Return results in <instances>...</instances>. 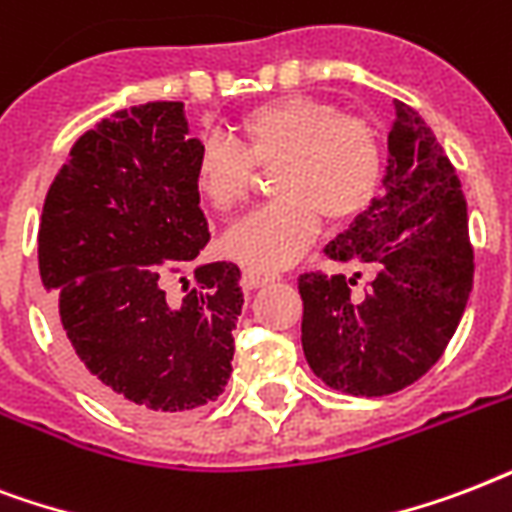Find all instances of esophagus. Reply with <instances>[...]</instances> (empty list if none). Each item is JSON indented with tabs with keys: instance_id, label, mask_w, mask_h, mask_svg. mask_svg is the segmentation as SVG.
I'll return each instance as SVG.
<instances>
[{
	"instance_id": "esophagus-1",
	"label": "esophagus",
	"mask_w": 512,
	"mask_h": 512,
	"mask_svg": "<svg viewBox=\"0 0 512 512\" xmlns=\"http://www.w3.org/2000/svg\"><path fill=\"white\" fill-rule=\"evenodd\" d=\"M275 280H277V275H261V272H253V269L243 272V288H245V291H256V288H261V285L275 283Z\"/></svg>"
}]
</instances>
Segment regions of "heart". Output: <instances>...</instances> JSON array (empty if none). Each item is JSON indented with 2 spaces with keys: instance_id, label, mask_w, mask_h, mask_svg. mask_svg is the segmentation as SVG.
<instances>
[{
  "instance_id": "1",
  "label": "heart",
  "mask_w": 512,
  "mask_h": 512,
  "mask_svg": "<svg viewBox=\"0 0 512 512\" xmlns=\"http://www.w3.org/2000/svg\"><path fill=\"white\" fill-rule=\"evenodd\" d=\"M237 144L208 141L194 162V186L213 211H237L253 186V168L275 170L264 205L229 229L224 248L251 269L275 272L296 261L320 229L350 224L368 211L382 184V144L360 117L318 98L285 95L245 112Z\"/></svg>"
}]
</instances>
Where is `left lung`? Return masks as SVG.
I'll list each match as a JSON object with an SVG mask.
<instances>
[{"instance_id":"left-lung-1","label":"left lung","mask_w":512,"mask_h":512,"mask_svg":"<svg viewBox=\"0 0 512 512\" xmlns=\"http://www.w3.org/2000/svg\"><path fill=\"white\" fill-rule=\"evenodd\" d=\"M382 194L326 256L355 275L304 272L301 347L331 390L382 398L438 363L473 291L467 202L433 130L395 101ZM366 274V289H355Z\"/></svg>"}]
</instances>
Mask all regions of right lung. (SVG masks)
Segmentation results:
<instances>
[{
    "label": "right lung",
    "instance_id": "obj_1",
    "mask_svg": "<svg viewBox=\"0 0 512 512\" xmlns=\"http://www.w3.org/2000/svg\"><path fill=\"white\" fill-rule=\"evenodd\" d=\"M200 149L181 101L133 106L79 136L42 208L39 277L71 360L138 422L211 403L232 374L240 267L200 264L184 296H165L211 240L194 186Z\"/></svg>",
    "mask_w": 512,
    "mask_h": 512
}]
</instances>
